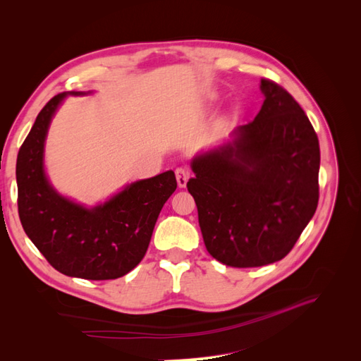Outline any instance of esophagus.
<instances>
[{
    "label": "esophagus",
    "instance_id": "34e87169",
    "mask_svg": "<svg viewBox=\"0 0 361 361\" xmlns=\"http://www.w3.org/2000/svg\"><path fill=\"white\" fill-rule=\"evenodd\" d=\"M174 174H176L178 185L180 188H183L185 185H187L190 176H191V171H190L188 167H178L176 170H174Z\"/></svg>",
    "mask_w": 361,
    "mask_h": 361
}]
</instances>
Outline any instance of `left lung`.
Segmentation results:
<instances>
[{
	"label": "left lung",
	"mask_w": 361,
	"mask_h": 361,
	"mask_svg": "<svg viewBox=\"0 0 361 361\" xmlns=\"http://www.w3.org/2000/svg\"><path fill=\"white\" fill-rule=\"evenodd\" d=\"M256 118L235 141L192 161L187 188L209 255L233 268L281 260L319 200V140L293 96L262 78Z\"/></svg>",
	"instance_id": "obj_1"
}]
</instances>
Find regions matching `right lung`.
Wrapping results in <instances>:
<instances>
[{"instance_id":"add662e5","label":"right lung","mask_w":361,"mask_h":361,"mask_svg":"<svg viewBox=\"0 0 361 361\" xmlns=\"http://www.w3.org/2000/svg\"><path fill=\"white\" fill-rule=\"evenodd\" d=\"M81 94V93H73ZM59 93L42 108L16 161L18 212L27 236L64 276L114 280L145 257L164 203L176 191L174 173L138 180L93 209L63 199L43 173V143Z\"/></svg>"}]
</instances>
